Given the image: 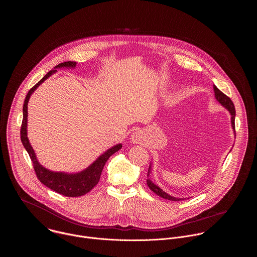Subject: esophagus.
<instances>
[{
    "mask_svg": "<svg viewBox=\"0 0 257 257\" xmlns=\"http://www.w3.org/2000/svg\"><path fill=\"white\" fill-rule=\"evenodd\" d=\"M143 133H142V131H135L133 134H132V136H131V140H132V142L133 143H136V144H139V143H141L142 141H143Z\"/></svg>",
    "mask_w": 257,
    "mask_h": 257,
    "instance_id": "obj_1",
    "label": "esophagus"
}]
</instances>
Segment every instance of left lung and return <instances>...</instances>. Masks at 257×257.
<instances>
[{
	"mask_svg": "<svg viewBox=\"0 0 257 257\" xmlns=\"http://www.w3.org/2000/svg\"><path fill=\"white\" fill-rule=\"evenodd\" d=\"M214 92H215V98L217 99V101L220 103L221 106H223L226 110L229 111L230 115H231V126H232V130L234 132V135H235V126H234V118H235V109H234V105L232 103V101L226 96L224 95L221 91H220L215 85H214ZM149 173H150V166H149V169H148V174L147 176L149 177ZM147 186L149 187V189L155 193L156 195H158L159 197L163 198V199H166V200H169V201H181L184 200L183 198H175L173 196H170L168 195L167 193H165L162 189H160L157 185H155L154 183H152V181L150 179H147Z\"/></svg>",
	"mask_w": 257,
	"mask_h": 257,
	"instance_id": "obj_1",
	"label": "left lung"
}]
</instances>
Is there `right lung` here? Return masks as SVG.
I'll list each match as a JSON object with an SVG mask.
<instances>
[{"label": "right lung", "mask_w": 257, "mask_h": 257, "mask_svg": "<svg viewBox=\"0 0 257 257\" xmlns=\"http://www.w3.org/2000/svg\"><path fill=\"white\" fill-rule=\"evenodd\" d=\"M76 66V62L74 61H67L60 63L54 67V69L50 70L48 73L46 74L39 82L29 91L25 104L23 107V122H22V127H21V141L23 143V146L27 149L33 164H34V169L36 171L38 180L48 187L49 189L55 191L56 193H59L63 196L66 197H79L87 194L90 192L100 180L103 168L107 162V160L110 158V155L116 152L121 148V145L118 144L114 147L108 149L106 152H104L101 156H99L88 168L85 170L78 172V173H64V172H54L46 169L37 160L36 153L34 148L31 146L30 141L28 139V103L29 100L32 96V94L36 91L37 87L44 82L48 77H50L52 74L55 73L57 68H74Z\"/></svg>", "instance_id": "add662e5"}]
</instances>
